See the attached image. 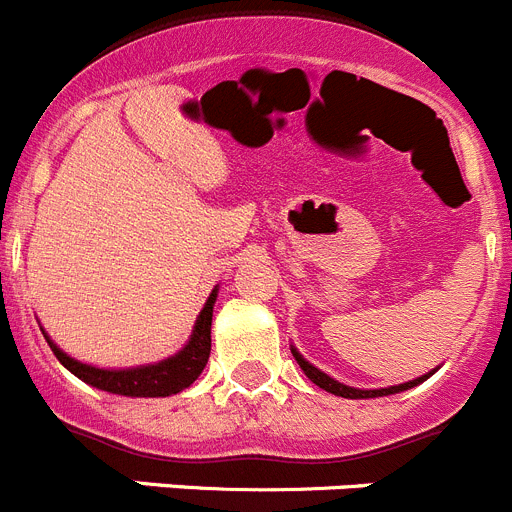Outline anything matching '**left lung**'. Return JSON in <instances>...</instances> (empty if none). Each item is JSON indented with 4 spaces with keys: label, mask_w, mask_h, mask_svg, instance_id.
I'll list each match as a JSON object with an SVG mask.
<instances>
[{
    "label": "left lung",
    "mask_w": 512,
    "mask_h": 512,
    "mask_svg": "<svg viewBox=\"0 0 512 512\" xmlns=\"http://www.w3.org/2000/svg\"><path fill=\"white\" fill-rule=\"evenodd\" d=\"M294 358H297L299 368L304 370V375H307L309 381L314 383V386L325 388L327 393H335V396H342V398H375V396H391V393H398V391H406V388H414L416 383L426 381L429 375H421V378H416V381H409V383H401V386H391V388H378V391H360V388H350V386H342V383L332 381L330 375H325L322 370H317L314 365H309L307 360L302 358V355L297 353V350H292Z\"/></svg>",
    "instance_id": "left-lung-1"
}]
</instances>
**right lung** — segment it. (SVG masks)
<instances>
[{"label": "right lung", "instance_id": "obj_1", "mask_svg": "<svg viewBox=\"0 0 512 512\" xmlns=\"http://www.w3.org/2000/svg\"><path fill=\"white\" fill-rule=\"evenodd\" d=\"M213 304H215V289L205 302L203 312H200L195 330H192L190 342L185 350L167 358L157 365H144V368L131 370H101L83 365L78 360L68 358L60 348H55L50 337L45 335L48 345L53 348L55 358L65 365L73 375H78L81 381L91 383V386L101 388V391L119 393V396H139V398H157V396H172L180 393L182 388L190 386L200 373H203L205 363L210 358V325H213Z\"/></svg>", "mask_w": 512, "mask_h": 512}]
</instances>
